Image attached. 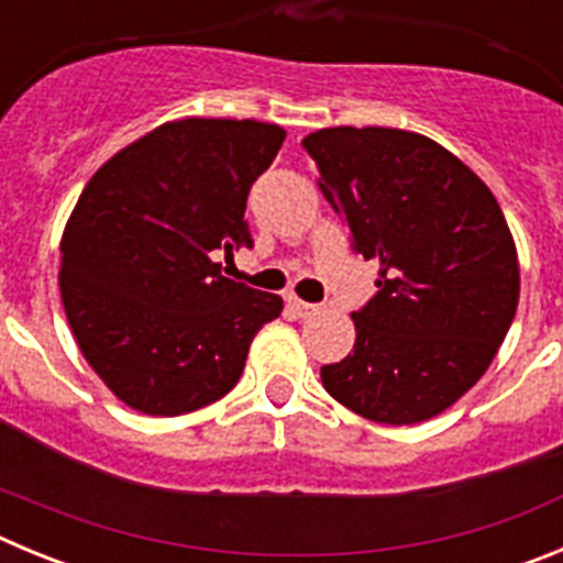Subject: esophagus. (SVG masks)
I'll list each match as a JSON object with an SVG mask.
<instances>
[{"instance_id": "esophagus-1", "label": "esophagus", "mask_w": 563, "mask_h": 563, "mask_svg": "<svg viewBox=\"0 0 563 563\" xmlns=\"http://www.w3.org/2000/svg\"><path fill=\"white\" fill-rule=\"evenodd\" d=\"M287 305H290V310L296 312L298 318H312V316H318V312H321V307L310 305V301H301V298H298V296L287 298Z\"/></svg>"}]
</instances>
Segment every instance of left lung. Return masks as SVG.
Segmentation results:
<instances>
[{"mask_svg": "<svg viewBox=\"0 0 563 563\" xmlns=\"http://www.w3.org/2000/svg\"><path fill=\"white\" fill-rule=\"evenodd\" d=\"M301 146L352 247L380 262L377 292L352 312L355 350L321 366V383L372 422L431 420L485 375L514 324L519 256L505 213L426 134L332 126Z\"/></svg>", "mask_w": 563, "mask_h": 563, "instance_id": "left-lung-1", "label": "left lung"}]
</instances>
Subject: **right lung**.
Returning a JSON list of instances; mask_svg holds the SVG:
<instances>
[{
  "mask_svg": "<svg viewBox=\"0 0 563 563\" xmlns=\"http://www.w3.org/2000/svg\"><path fill=\"white\" fill-rule=\"evenodd\" d=\"M276 123L183 118L103 163L62 236L64 312L78 350L129 409L177 417L236 386L273 292L220 273L251 247V186L285 143Z\"/></svg>",
  "mask_w": 563,
  "mask_h": 563,
  "instance_id": "obj_1",
  "label": "right lung"
}]
</instances>
